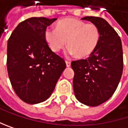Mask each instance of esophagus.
Returning a JSON list of instances; mask_svg holds the SVG:
<instances>
[{
  "mask_svg": "<svg viewBox=\"0 0 128 128\" xmlns=\"http://www.w3.org/2000/svg\"><path fill=\"white\" fill-rule=\"evenodd\" d=\"M66 63L67 67H70V66H71V62H69L68 60H66Z\"/></svg>",
  "mask_w": 128,
  "mask_h": 128,
  "instance_id": "34e87169",
  "label": "esophagus"
}]
</instances>
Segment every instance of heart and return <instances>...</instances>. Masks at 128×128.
I'll use <instances>...</instances> for the list:
<instances>
[{
  "instance_id": "heart-1",
  "label": "heart",
  "mask_w": 128,
  "mask_h": 128,
  "mask_svg": "<svg viewBox=\"0 0 128 128\" xmlns=\"http://www.w3.org/2000/svg\"><path fill=\"white\" fill-rule=\"evenodd\" d=\"M44 37L52 52H58L62 50L67 40L68 53L75 54L77 58H85L98 46L100 31L93 24L67 17L57 22L56 29L47 28Z\"/></svg>"
}]
</instances>
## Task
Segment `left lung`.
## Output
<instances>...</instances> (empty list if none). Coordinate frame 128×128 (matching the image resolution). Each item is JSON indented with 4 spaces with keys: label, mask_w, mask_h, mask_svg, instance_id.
I'll return each mask as SVG.
<instances>
[{
    "label": "left lung",
    "mask_w": 128,
    "mask_h": 128,
    "mask_svg": "<svg viewBox=\"0 0 128 128\" xmlns=\"http://www.w3.org/2000/svg\"><path fill=\"white\" fill-rule=\"evenodd\" d=\"M82 20L96 25L100 31L98 45L87 60L72 61L73 90L76 98L88 106H98L115 92L123 72L120 38L105 20L86 16Z\"/></svg>",
    "instance_id": "obj_1"
}]
</instances>
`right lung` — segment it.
<instances>
[{
    "label": "right lung",
    "mask_w": 128,
    "mask_h": 128,
    "mask_svg": "<svg viewBox=\"0 0 128 128\" xmlns=\"http://www.w3.org/2000/svg\"><path fill=\"white\" fill-rule=\"evenodd\" d=\"M56 18L31 17L20 23L8 41L7 67L12 87L28 104H38L50 97L66 67L44 37L46 27Z\"/></svg>",
    "instance_id": "obj_1"
}]
</instances>
